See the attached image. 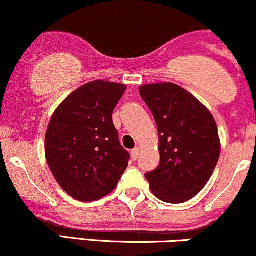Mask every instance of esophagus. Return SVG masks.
<instances>
[{"instance_id": "obj_1", "label": "esophagus", "mask_w": 256, "mask_h": 256, "mask_svg": "<svg viewBox=\"0 0 256 256\" xmlns=\"http://www.w3.org/2000/svg\"><path fill=\"white\" fill-rule=\"evenodd\" d=\"M138 155H140V149H138V148L132 149V150H131V158H132V160H137Z\"/></svg>"}]
</instances>
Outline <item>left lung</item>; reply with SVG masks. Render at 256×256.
<instances>
[{
    "instance_id": "obj_1",
    "label": "left lung",
    "mask_w": 256,
    "mask_h": 256,
    "mask_svg": "<svg viewBox=\"0 0 256 256\" xmlns=\"http://www.w3.org/2000/svg\"><path fill=\"white\" fill-rule=\"evenodd\" d=\"M158 132L160 165L146 173L152 194L167 204H183L210 180L220 156L212 113L177 84L140 86Z\"/></svg>"
}]
</instances>
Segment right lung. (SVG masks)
I'll return each instance as SVG.
<instances>
[{
    "label": "right lung",
    "mask_w": 256,
    "mask_h": 256,
    "mask_svg": "<svg viewBox=\"0 0 256 256\" xmlns=\"http://www.w3.org/2000/svg\"><path fill=\"white\" fill-rule=\"evenodd\" d=\"M126 85L104 80L84 84L52 114L46 134V158L61 188L91 202L113 192L130 154L119 142L112 114Z\"/></svg>",
    "instance_id": "right-lung-1"
}]
</instances>
